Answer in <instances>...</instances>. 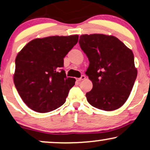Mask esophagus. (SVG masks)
Listing matches in <instances>:
<instances>
[{
  "mask_svg": "<svg viewBox=\"0 0 150 150\" xmlns=\"http://www.w3.org/2000/svg\"><path fill=\"white\" fill-rule=\"evenodd\" d=\"M85 79H86L85 76V75H83V76H81V78H79V79H77V81H82V80H85Z\"/></svg>",
  "mask_w": 150,
  "mask_h": 150,
  "instance_id": "1",
  "label": "esophagus"
}]
</instances>
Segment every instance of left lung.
Listing matches in <instances>:
<instances>
[{"instance_id": "obj_1", "label": "left lung", "mask_w": 150, "mask_h": 150, "mask_svg": "<svg viewBox=\"0 0 150 150\" xmlns=\"http://www.w3.org/2000/svg\"><path fill=\"white\" fill-rule=\"evenodd\" d=\"M79 45L89 61L86 72L93 87L86 94L91 105L113 111L127 100L137 76L133 52L114 36H80Z\"/></svg>"}]
</instances>
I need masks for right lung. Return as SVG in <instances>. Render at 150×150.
I'll return each instance as SVG.
<instances>
[{
	"mask_svg": "<svg viewBox=\"0 0 150 150\" xmlns=\"http://www.w3.org/2000/svg\"><path fill=\"white\" fill-rule=\"evenodd\" d=\"M78 35L31 40L16 58L13 83L30 109L46 113L65 103L76 79L66 77L63 58L77 43Z\"/></svg>",
	"mask_w": 150,
	"mask_h": 150,
	"instance_id": "obj_1",
	"label": "right lung"
}]
</instances>
